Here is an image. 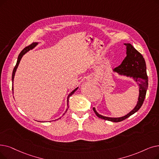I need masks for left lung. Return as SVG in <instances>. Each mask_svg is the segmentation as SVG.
I'll use <instances>...</instances> for the list:
<instances>
[{
	"label": "left lung",
	"instance_id": "8db88e82",
	"mask_svg": "<svg viewBox=\"0 0 159 159\" xmlns=\"http://www.w3.org/2000/svg\"><path fill=\"white\" fill-rule=\"evenodd\" d=\"M126 45L127 57L122 61V63L113 71L118 73L120 75L126 76L127 77L133 78L139 86V96L137 104L133 110L127 115L120 118H110L99 114L93 107V110L97 116L102 120L112 122H120L128 118L129 116L134 114L139 110L146 98V92L148 88V77L146 72V61L142 55L134 49V47L130 43H124Z\"/></svg>",
	"mask_w": 159,
	"mask_h": 159
}]
</instances>
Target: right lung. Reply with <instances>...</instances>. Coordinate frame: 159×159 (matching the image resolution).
Instances as JSON below:
<instances>
[{"label":"right lung","instance_id":"1","mask_svg":"<svg viewBox=\"0 0 159 159\" xmlns=\"http://www.w3.org/2000/svg\"><path fill=\"white\" fill-rule=\"evenodd\" d=\"M38 45V43H32L31 45H29L28 47H26L25 49L20 52V54H19V56H18V58H17V63H16V66H15V67H14V69H13V73H12V77H11V79H12V84L13 83V79H14V77H15V74H16V70H17V67H18V66H19V63H20V60H21V58H22V57H23V55L25 54H26L27 52H29L30 50H32V49H34V47H35L36 45ZM79 88V87H77V88H76L74 90H73L70 94L68 95V96H67V107H68V102H69V99H70V97L76 92V90H77V89ZM12 91H13V86L12 85ZM67 108L66 109V111H67ZM59 118V119H60ZM57 120H58V119H57Z\"/></svg>","mask_w":159,"mask_h":159}]
</instances>
